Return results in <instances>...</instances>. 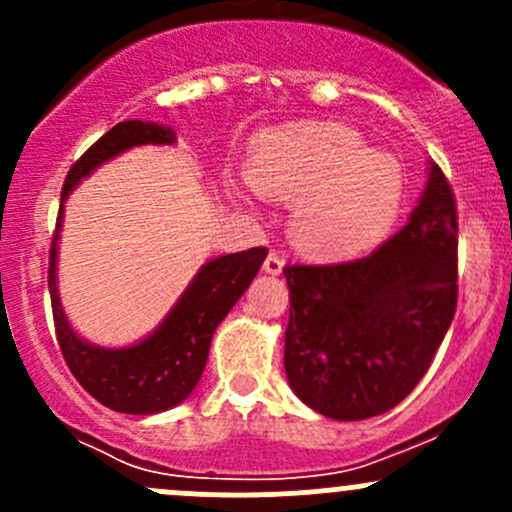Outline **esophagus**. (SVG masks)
Masks as SVG:
<instances>
[{
    "instance_id": "34e87169",
    "label": "esophagus",
    "mask_w": 512,
    "mask_h": 512,
    "mask_svg": "<svg viewBox=\"0 0 512 512\" xmlns=\"http://www.w3.org/2000/svg\"><path fill=\"white\" fill-rule=\"evenodd\" d=\"M262 267H265V272H270V275H280L282 267H285V260H282L280 252L272 250L270 255L265 257V265H262Z\"/></svg>"
}]
</instances>
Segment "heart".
<instances>
[{
	"label": "heart",
	"instance_id": "obj_1",
	"mask_svg": "<svg viewBox=\"0 0 512 512\" xmlns=\"http://www.w3.org/2000/svg\"><path fill=\"white\" fill-rule=\"evenodd\" d=\"M250 183L272 200H294L292 237L314 257H349L389 232L406 175L389 153L366 148L339 123H297L257 138Z\"/></svg>",
	"mask_w": 512,
	"mask_h": 512
}]
</instances>
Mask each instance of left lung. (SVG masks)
<instances>
[{
    "label": "left lung",
    "instance_id": "obj_1",
    "mask_svg": "<svg viewBox=\"0 0 512 512\" xmlns=\"http://www.w3.org/2000/svg\"><path fill=\"white\" fill-rule=\"evenodd\" d=\"M285 369L294 394L327 418L394 409L431 366L458 304V210L431 165L426 193L394 237L366 257L287 262Z\"/></svg>",
    "mask_w": 512,
    "mask_h": 512
}]
</instances>
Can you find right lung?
Listing matches in <instances>:
<instances>
[{"mask_svg":"<svg viewBox=\"0 0 512 512\" xmlns=\"http://www.w3.org/2000/svg\"><path fill=\"white\" fill-rule=\"evenodd\" d=\"M173 141V131L156 126V123H116L71 165L64 188H61V200L96 165L106 163L108 158L118 156L126 148ZM61 210L49 250V294L56 342H59L66 366L76 376V381L108 409L121 411V414H158V411L173 409L198 384L205 361H208L215 327L223 322L232 304L255 280L257 270L267 257V247H252V250L208 262L198 272L193 285L185 289L180 302L160 324L158 332L143 339L141 344L128 349H98L81 342L71 332L69 322L61 312L59 294H56L54 267Z\"/></svg>","mask_w":512,"mask_h":512,"instance_id":"right-lung-1","label":"right lung"}]
</instances>
